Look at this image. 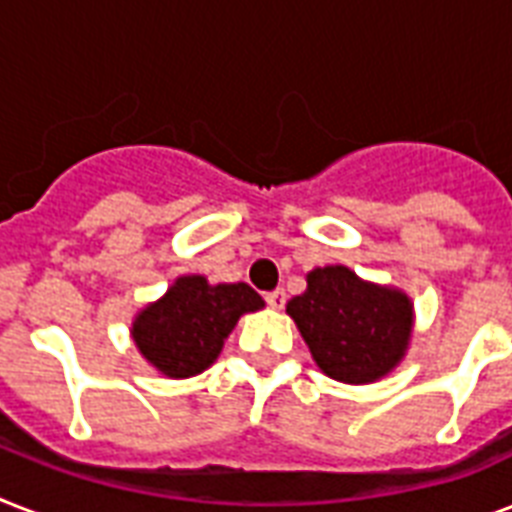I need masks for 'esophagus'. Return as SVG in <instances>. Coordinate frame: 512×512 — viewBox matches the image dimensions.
<instances>
[{"mask_svg":"<svg viewBox=\"0 0 512 512\" xmlns=\"http://www.w3.org/2000/svg\"><path fill=\"white\" fill-rule=\"evenodd\" d=\"M265 303L271 305V308H284V303H287V292L284 289H273V292H268L265 295Z\"/></svg>","mask_w":512,"mask_h":512,"instance_id":"esophagus-1","label":"esophagus"}]
</instances>
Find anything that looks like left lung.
<instances>
[{"mask_svg": "<svg viewBox=\"0 0 512 512\" xmlns=\"http://www.w3.org/2000/svg\"><path fill=\"white\" fill-rule=\"evenodd\" d=\"M308 289L292 297L295 319L313 361L332 380L364 385L393 372L412 340V300L393 287L358 279L345 265L313 268Z\"/></svg>", "mask_w": 512, "mask_h": 512, "instance_id": "1", "label": "left lung"}]
</instances>
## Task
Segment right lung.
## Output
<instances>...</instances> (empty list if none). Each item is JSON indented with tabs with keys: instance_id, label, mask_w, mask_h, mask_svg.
Listing matches in <instances>:
<instances>
[{
	"instance_id": "obj_1",
	"label": "right lung",
	"mask_w": 512,
	"mask_h": 512,
	"mask_svg": "<svg viewBox=\"0 0 512 512\" xmlns=\"http://www.w3.org/2000/svg\"><path fill=\"white\" fill-rule=\"evenodd\" d=\"M263 305V297L244 281L209 284L204 276H180L167 295L135 316L130 332L148 364L183 380L215 364L236 321Z\"/></svg>"
}]
</instances>
